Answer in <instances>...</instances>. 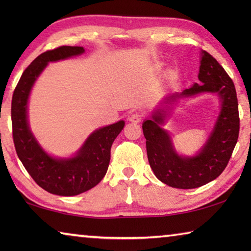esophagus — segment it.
Segmentation results:
<instances>
[{
    "instance_id": "1",
    "label": "esophagus",
    "mask_w": 251,
    "mask_h": 251,
    "mask_svg": "<svg viewBox=\"0 0 251 251\" xmlns=\"http://www.w3.org/2000/svg\"><path fill=\"white\" fill-rule=\"evenodd\" d=\"M128 120H129V122L134 123V124H138V123H141V121L143 120V115L141 113H133L128 117Z\"/></svg>"
}]
</instances>
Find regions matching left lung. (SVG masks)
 I'll use <instances>...</instances> for the list:
<instances>
[{
    "instance_id": "obj_1",
    "label": "left lung",
    "mask_w": 251,
    "mask_h": 251,
    "mask_svg": "<svg viewBox=\"0 0 251 251\" xmlns=\"http://www.w3.org/2000/svg\"><path fill=\"white\" fill-rule=\"evenodd\" d=\"M199 84L168 95L165 104L203 93L219 97L220 112L206 143L196 155L181 156L176 151L171 135L161 128L169 110L158 108L143 123L150 165L158 179L174 188L193 189L217 178L226 168L239 135V113L235 85L224 67L206 50H201Z\"/></svg>"
}]
</instances>
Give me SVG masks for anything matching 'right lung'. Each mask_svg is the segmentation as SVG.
Masks as SVG:
<instances>
[{
	"mask_svg": "<svg viewBox=\"0 0 251 251\" xmlns=\"http://www.w3.org/2000/svg\"><path fill=\"white\" fill-rule=\"evenodd\" d=\"M85 52L82 46H59L42 53L27 66L12 97L13 141L20 160L27 173L46 192L58 196H75L87 192L103 179L110 160V147L124 128L125 122L93 131L73 157L59 158L41 147L29 128L27 105L32 87L50 62H57Z\"/></svg>",
	"mask_w": 251,
	"mask_h": 251,
	"instance_id": "obj_1",
	"label": "right lung"
}]
</instances>
